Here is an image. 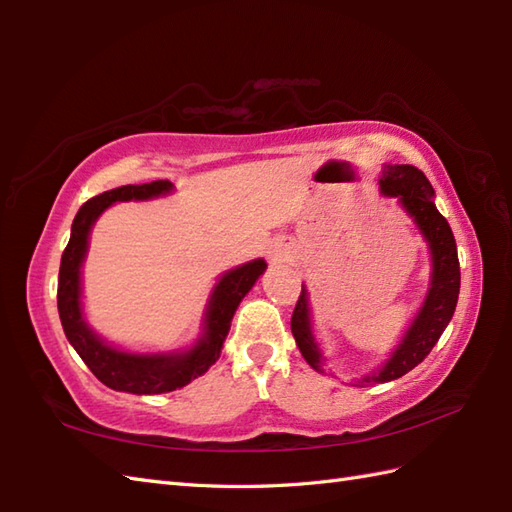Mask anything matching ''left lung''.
Listing matches in <instances>:
<instances>
[{
	"label": "left lung",
	"mask_w": 512,
	"mask_h": 512,
	"mask_svg": "<svg viewBox=\"0 0 512 512\" xmlns=\"http://www.w3.org/2000/svg\"><path fill=\"white\" fill-rule=\"evenodd\" d=\"M378 182L380 191L389 195V198L400 200L402 209L409 213V217H413L422 237L427 239L433 273L422 308L418 310L416 319L411 321L402 341L391 352L387 363L372 376H365L361 385L389 383V380L405 376L418 363H422L433 350V345L438 343L444 328L449 325L460 295L458 246H455V237L449 222L444 220L442 213L436 209V204H433V187L427 176L413 165H385L383 178ZM290 330L303 358H306V363L323 374V356L319 343L312 334L306 288H301L295 312H292Z\"/></svg>",
	"instance_id": "8db88e82"
}]
</instances>
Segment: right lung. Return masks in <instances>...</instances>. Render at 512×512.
<instances>
[{
	"instance_id": "1",
	"label": "right lung",
	"mask_w": 512,
	"mask_h": 512,
	"mask_svg": "<svg viewBox=\"0 0 512 512\" xmlns=\"http://www.w3.org/2000/svg\"><path fill=\"white\" fill-rule=\"evenodd\" d=\"M171 191L173 184L169 180H154L147 184H127V187L94 195L76 213L70 242L61 255L57 306L65 336L103 385L138 396L167 394V391L180 389L189 385L193 378L202 376L220 358L239 301L248 295V290L255 286L259 275H264L266 270L264 259H253V262L237 266L222 275L211 292L209 306L204 312V332L191 350L169 354H134L107 345L85 323L81 306V266L85 253H88L92 226L107 206H112L114 202L151 200Z\"/></svg>"
}]
</instances>
